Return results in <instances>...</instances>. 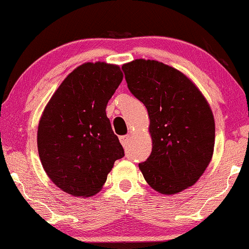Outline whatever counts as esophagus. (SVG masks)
I'll use <instances>...</instances> for the list:
<instances>
[{
  "mask_svg": "<svg viewBox=\"0 0 249 249\" xmlns=\"http://www.w3.org/2000/svg\"><path fill=\"white\" fill-rule=\"evenodd\" d=\"M128 140H130V136H128V134H126V136H121V137H119V142H121V143H122L123 146H124V147L127 145Z\"/></svg>",
  "mask_w": 249,
  "mask_h": 249,
  "instance_id": "esophagus-1",
  "label": "esophagus"
}]
</instances>
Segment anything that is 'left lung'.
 <instances>
[{
  "instance_id": "8db88e82",
  "label": "left lung",
  "mask_w": 249,
  "mask_h": 249,
  "mask_svg": "<svg viewBox=\"0 0 249 249\" xmlns=\"http://www.w3.org/2000/svg\"><path fill=\"white\" fill-rule=\"evenodd\" d=\"M130 91L149 117L152 153L139 163L155 191L175 195L198 181L214 148V118L204 95L185 74L157 60L122 66Z\"/></svg>"
}]
</instances>
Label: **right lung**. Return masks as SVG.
Instances as JSON below:
<instances>
[{"instance_id":"add662e5","label":"right lung","mask_w":249,"mask_h":249,"mask_svg":"<svg viewBox=\"0 0 249 249\" xmlns=\"http://www.w3.org/2000/svg\"><path fill=\"white\" fill-rule=\"evenodd\" d=\"M122 80L118 65L86 62L68 74L45 107L37 132L39 158L65 193L94 196L124 157L106 113Z\"/></svg>"}]
</instances>
